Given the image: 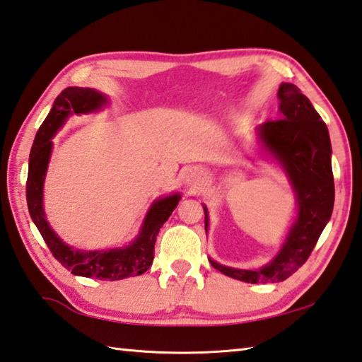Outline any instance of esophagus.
Wrapping results in <instances>:
<instances>
[{"label":"esophagus","instance_id":"obj_1","mask_svg":"<svg viewBox=\"0 0 362 362\" xmlns=\"http://www.w3.org/2000/svg\"><path fill=\"white\" fill-rule=\"evenodd\" d=\"M202 180L204 175L199 169H189V171H187L185 175H183V183L189 188H197L202 183Z\"/></svg>","mask_w":362,"mask_h":362}]
</instances>
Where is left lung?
<instances>
[{
  "instance_id": "1",
  "label": "left lung",
  "mask_w": 362,
  "mask_h": 362,
  "mask_svg": "<svg viewBox=\"0 0 362 362\" xmlns=\"http://www.w3.org/2000/svg\"><path fill=\"white\" fill-rule=\"evenodd\" d=\"M278 98V120H267L257 127V143L262 153L286 173L295 191L296 216L276 256L257 270L226 267L209 257L218 272L251 284L286 281L298 270L313 252L334 207L332 151L327 124L295 84L282 83ZM202 207L207 232L209 210Z\"/></svg>"
}]
</instances>
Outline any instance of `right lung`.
Instances as JSON below:
<instances>
[{
	"label": "right lung",
	"mask_w": 362,
	"mask_h": 362,
	"mask_svg": "<svg viewBox=\"0 0 362 362\" xmlns=\"http://www.w3.org/2000/svg\"><path fill=\"white\" fill-rule=\"evenodd\" d=\"M108 105V97L97 89L67 88L56 97L44 124L35 134L30 153L26 182L28 210L35 228L44 237L56 260L75 276L95 278L102 281H119L139 276L151 268L153 250L161 226L173 215L180 201L179 193H173L153 201L147 210L138 235L122 247H110L102 251H83L64 243L49 223L44 210V183L49 157L53 152V138L72 115H90Z\"/></svg>",
	"instance_id": "add662e5"
}]
</instances>
